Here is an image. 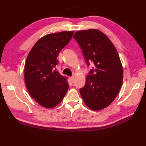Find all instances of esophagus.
<instances>
[{
    "label": "esophagus",
    "mask_w": 146,
    "mask_h": 146,
    "mask_svg": "<svg viewBox=\"0 0 146 146\" xmlns=\"http://www.w3.org/2000/svg\"><path fill=\"white\" fill-rule=\"evenodd\" d=\"M70 80H71V82H75V77L74 76H71V78H70Z\"/></svg>",
    "instance_id": "1"
}]
</instances>
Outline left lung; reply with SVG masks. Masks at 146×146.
<instances>
[{
    "instance_id": "obj_1",
    "label": "left lung",
    "mask_w": 146,
    "mask_h": 146,
    "mask_svg": "<svg viewBox=\"0 0 146 146\" xmlns=\"http://www.w3.org/2000/svg\"><path fill=\"white\" fill-rule=\"evenodd\" d=\"M83 50L87 64H94L80 90L83 100L92 110L111 104L122 85L123 68L119 55L109 38L97 29L78 31L73 36Z\"/></svg>"
}]
</instances>
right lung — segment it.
I'll list each match as a JSON object with an SVG mask.
<instances>
[{
    "label": "right lung",
    "mask_w": 146,
    "mask_h": 146,
    "mask_svg": "<svg viewBox=\"0 0 146 146\" xmlns=\"http://www.w3.org/2000/svg\"><path fill=\"white\" fill-rule=\"evenodd\" d=\"M74 31L48 34L40 38L27 56L24 80L33 98L45 108H53L60 103L69 88L67 77L54 69L57 57L73 36Z\"/></svg>",
    "instance_id": "right-lung-1"
}]
</instances>
